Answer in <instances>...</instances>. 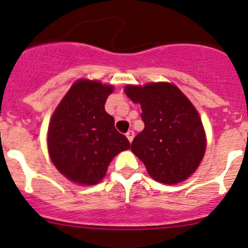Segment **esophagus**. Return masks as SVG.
Here are the masks:
<instances>
[{
  "mask_svg": "<svg viewBox=\"0 0 248 248\" xmlns=\"http://www.w3.org/2000/svg\"><path fill=\"white\" fill-rule=\"evenodd\" d=\"M126 136H127L128 141L132 142L133 139H134V132H133V130H128L127 134H126Z\"/></svg>",
  "mask_w": 248,
  "mask_h": 248,
  "instance_id": "34e87169",
  "label": "esophagus"
}]
</instances>
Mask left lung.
I'll return each instance as SVG.
<instances>
[{
	"instance_id": "left-lung-1",
	"label": "left lung",
	"mask_w": 248,
	"mask_h": 248,
	"mask_svg": "<svg viewBox=\"0 0 248 248\" xmlns=\"http://www.w3.org/2000/svg\"><path fill=\"white\" fill-rule=\"evenodd\" d=\"M124 93L141 105L144 129L135 136L130 149L150 177L169 186L189 178L206 148L203 124L191 101L169 82L128 85Z\"/></svg>"
}]
</instances>
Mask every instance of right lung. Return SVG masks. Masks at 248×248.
Masks as SVG:
<instances>
[{"instance_id":"right-lung-1","label":"right lung","mask_w":248,"mask_h":248,"mask_svg":"<svg viewBox=\"0 0 248 248\" xmlns=\"http://www.w3.org/2000/svg\"><path fill=\"white\" fill-rule=\"evenodd\" d=\"M112 85L79 79L53 112L47 130V149L62 175L81 186H94L105 177L114 156L129 149L115 129L105 102Z\"/></svg>"}]
</instances>
